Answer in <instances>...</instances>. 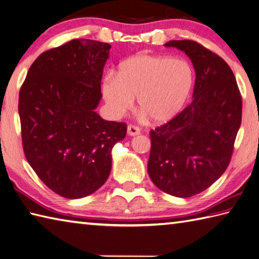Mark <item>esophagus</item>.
I'll return each mask as SVG.
<instances>
[{
  "instance_id": "34e87169",
  "label": "esophagus",
  "mask_w": 259,
  "mask_h": 259,
  "mask_svg": "<svg viewBox=\"0 0 259 259\" xmlns=\"http://www.w3.org/2000/svg\"><path fill=\"white\" fill-rule=\"evenodd\" d=\"M127 134L130 136H136L141 134V128L137 127L135 125H128L127 126Z\"/></svg>"
}]
</instances>
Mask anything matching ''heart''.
Here are the masks:
<instances>
[{"mask_svg":"<svg viewBox=\"0 0 259 259\" xmlns=\"http://www.w3.org/2000/svg\"><path fill=\"white\" fill-rule=\"evenodd\" d=\"M194 71L185 59L141 54L118 65L117 73L103 78L102 95L108 111L120 117L134 105L156 123L173 119L182 111L193 89Z\"/></svg>","mask_w":259,"mask_h":259,"instance_id":"obj_1","label":"heart"}]
</instances>
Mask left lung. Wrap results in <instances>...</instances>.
Returning a JSON list of instances; mask_svg holds the SVG:
<instances>
[{
    "mask_svg": "<svg viewBox=\"0 0 259 259\" xmlns=\"http://www.w3.org/2000/svg\"><path fill=\"white\" fill-rule=\"evenodd\" d=\"M165 47L191 59L196 79L191 104L151 131L147 170L160 191L185 198L205 191L226 170L243 103L234 73L221 56L189 39Z\"/></svg>",
    "mask_w": 259,
    "mask_h": 259,
    "instance_id": "8db88e82",
    "label": "left lung"
}]
</instances>
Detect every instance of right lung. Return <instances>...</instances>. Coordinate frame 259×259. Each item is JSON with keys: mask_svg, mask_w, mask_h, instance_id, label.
Listing matches in <instances>:
<instances>
[{"mask_svg": "<svg viewBox=\"0 0 259 259\" xmlns=\"http://www.w3.org/2000/svg\"><path fill=\"white\" fill-rule=\"evenodd\" d=\"M111 45L77 38L44 52L20 90L22 143L28 164L60 196L77 199L107 180L112 148L126 124L95 112Z\"/></svg>", "mask_w": 259, "mask_h": 259, "instance_id": "add662e5", "label": "right lung"}]
</instances>
